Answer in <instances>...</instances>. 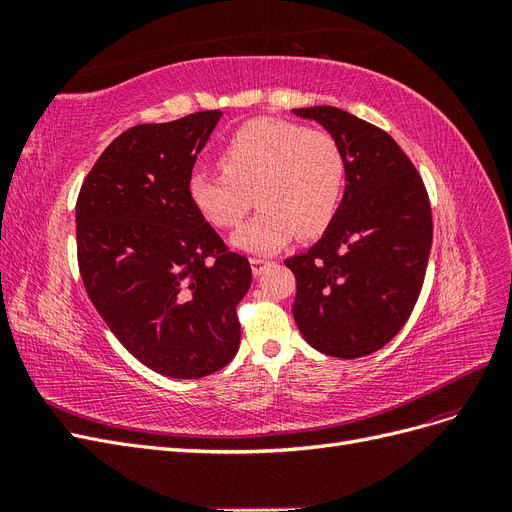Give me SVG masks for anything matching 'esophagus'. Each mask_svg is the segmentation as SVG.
I'll use <instances>...</instances> for the list:
<instances>
[{"mask_svg": "<svg viewBox=\"0 0 512 512\" xmlns=\"http://www.w3.org/2000/svg\"><path fill=\"white\" fill-rule=\"evenodd\" d=\"M250 265H252L254 275L258 277L262 271H265V269L271 265V262H269V260H265V258H252V260H250Z\"/></svg>", "mask_w": 512, "mask_h": 512, "instance_id": "obj_1", "label": "esophagus"}]
</instances>
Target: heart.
<instances>
[{
  "label": "heart",
  "instance_id": "1",
  "mask_svg": "<svg viewBox=\"0 0 512 512\" xmlns=\"http://www.w3.org/2000/svg\"><path fill=\"white\" fill-rule=\"evenodd\" d=\"M224 173L194 170L192 205L213 226L235 228L252 207L260 211L232 245L273 254L294 237L314 239L335 220L346 188V158L335 136L284 119H254L228 138L220 153Z\"/></svg>",
  "mask_w": 512,
  "mask_h": 512
}]
</instances>
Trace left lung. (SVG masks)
Masks as SVG:
<instances>
[{
  "mask_svg": "<svg viewBox=\"0 0 512 512\" xmlns=\"http://www.w3.org/2000/svg\"><path fill=\"white\" fill-rule=\"evenodd\" d=\"M335 136L346 190L335 220L305 254L292 316L305 342L337 359L386 346L410 318L431 252V205L421 175L384 130L335 106L294 108Z\"/></svg>",
  "mask_w": 512,
  "mask_h": 512,
  "instance_id": "obj_1",
  "label": "left lung"
}]
</instances>
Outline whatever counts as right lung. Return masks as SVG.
Instances as JSON below:
<instances>
[{"mask_svg": "<svg viewBox=\"0 0 512 512\" xmlns=\"http://www.w3.org/2000/svg\"><path fill=\"white\" fill-rule=\"evenodd\" d=\"M222 111L141 123L104 149L76 200L91 303L138 361L194 380L232 361L252 267L190 200L188 179Z\"/></svg>", "mask_w": 512, "mask_h": 512, "instance_id": "right-lung-1", "label": "right lung"}]
</instances>
